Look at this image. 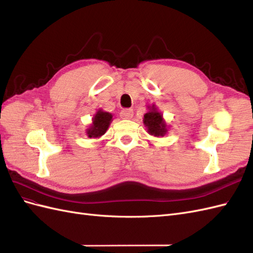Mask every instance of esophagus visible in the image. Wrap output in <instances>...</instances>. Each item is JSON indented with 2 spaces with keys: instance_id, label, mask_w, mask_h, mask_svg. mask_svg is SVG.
<instances>
[{
  "instance_id": "esophagus-1",
  "label": "esophagus",
  "mask_w": 253,
  "mask_h": 253,
  "mask_svg": "<svg viewBox=\"0 0 253 253\" xmlns=\"http://www.w3.org/2000/svg\"><path fill=\"white\" fill-rule=\"evenodd\" d=\"M133 114H134V112L132 109H125L121 111L120 116L124 119H131L133 117Z\"/></svg>"
}]
</instances>
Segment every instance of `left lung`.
<instances>
[{
	"label": "left lung",
	"instance_id": "obj_1",
	"mask_svg": "<svg viewBox=\"0 0 253 253\" xmlns=\"http://www.w3.org/2000/svg\"><path fill=\"white\" fill-rule=\"evenodd\" d=\"M142 121L147 132L154 137H164L169 131L163 114L158 111L155 104L148 105V112L143 115Z\"/></svg>",
	"mask_w": 253,
	"mask_h": 253
}]
</instances>
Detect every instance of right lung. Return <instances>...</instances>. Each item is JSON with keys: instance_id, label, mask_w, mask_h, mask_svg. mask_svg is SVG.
<instances>
[{"instance_id": "obj_1", "label": "right lung", "mask_w": 253, "mask_h": 253, "mask_svg": "<svg viewBox=\"0 0 253 253\" xmlns=\"http://www.w3.org/2000/svg\"><path fill=\"white\" fill-rule=\"evenodd\" d=\"M113 121V115L109 112H105L102 109L98 110L91 119L90 126L86 128V135L88 138H99L105 134Z\"/></svg>"}]
</instances>
